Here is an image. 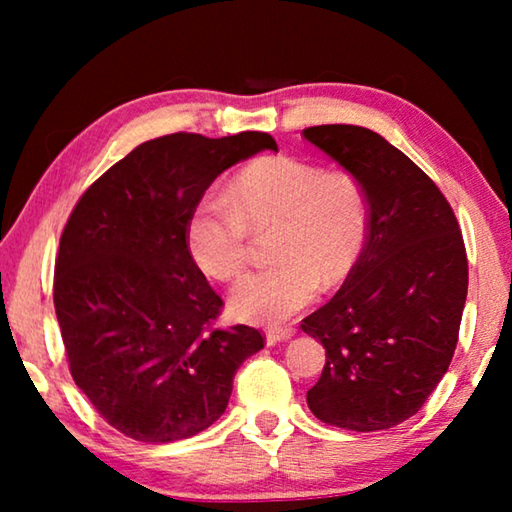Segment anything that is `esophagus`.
Here are the masks:
<instances>
[{
    "label": "esophagus",
    "mask_w": 512,
    "mask_h": 512,
    "mask_svg": "<svg viewBox=\"0 0 512 512\" xmlns=\"http://www.w3.org/2000/svg\"><path fill=\"white\" fill-rule=\"evenodd\" d=\"M293 334H296V329H293V327H268L266 329V341L271 345L280 343V341H289Z\"/></svg>",
    "instance_id": "obj_1"
}]
</instances>
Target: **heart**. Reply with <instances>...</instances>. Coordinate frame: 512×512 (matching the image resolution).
I'll return each instance as SVG.
<instances>
[{"label": "heart", "instance_id": "b5f03b06", "mask_svg": "<svg viewBox=\"0 0 512 512\" xmlns=\"http://www.w3.org/2000/svg\"><path fill=\"white\" fill-rule=\"evenodd\" d=\"M268 235L273 264L232 287V314L250 323H282L350 275L366 246L368 201L350 173L273 155L232 178L228 201L207 194L187 219V248L214 280L244 271L253 232Z\"/></svg>", "mask_w": 512, "mask_h": 512}]
</instances>
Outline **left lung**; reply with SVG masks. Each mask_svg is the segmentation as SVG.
I'll return each instance as SVG.
<instances>
[{"instance_id": "8db88e82", "label": "left lung", "mask_w": 512, "mask_h": 512, "mask_svg": "<svg viewBox=\"0 0 512 512\" xmlns=\"http://www.w3.org/2000/svg\"><path fill=\"white\" fill-rule=\"evenodd\" d=\"M305 140L348 169L368 201V237L336 296L302 320L325 348L311 413L348 431H381L422 409L452 363L467 298L456 214L418 164L361 126Z\"/></svg>"}]
</instances>
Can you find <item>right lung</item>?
<instances>
[{
  "label": "right lung",
  "instance_id": "1",
  "mask_svg": "<svg viewBox=\"0 0 512 512\" xmlns=\"http://www.w3.org/2000/svg\"><path fill=\"white\" fill-rule=\"evenodd\" d=\"M277 151L268 133H173L137 146L85 189L60 235L54 307L69 372L110 427L140 443L221 418L264 336L219 327L223 300L187 248V219L232 164Z\"/></svg>",
  "mask_w": 512,
  "mask_h": 512
}]
</instances>
